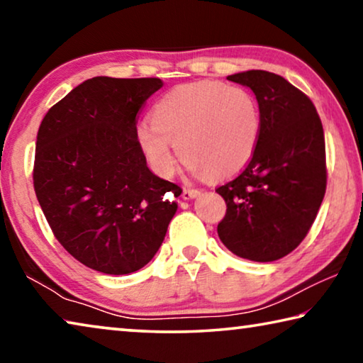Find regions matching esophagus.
I'll use <instances>...</instances> for the list:
<instances>
[{"instance_id": "obj_1", "label": "esophagus", "mask_w": 363, "mask_h": 363, "mask_svg": "<svg viewBox=\"0 0 363 363\" xmlns=\"http://www.w3.org/2000/svg\"><path fill=\"white\" fill-rule=\"evenodd\" d=\"M199 195H200V190H196V189H184L182 190V199L184 200H192Z\"/></svg>"}]
</instances>
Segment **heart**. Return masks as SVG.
I'll return each mask as SVG.
<instances>
[{
  "instance_id": "1",
  "label": "heart",
  "mask_w": 363,
  "mask_h": 363,
  "mask_svg": "<svg viewBox=\"0 0 363 363\" xmlns=\"http://www.w3.org/2000/svg\"><path fill=\"white\" fill-rule=\"evenodd\" d=\"M259 131V106L248 89L205 79L160 97L152 121L138 125L136 139L162 176L174 173L177 144L190 173L224 179L247 167Z\"/></svg>"
}]
</instances>
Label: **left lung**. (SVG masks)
<instances>
[{
    "label": "left lung",
    "mask_w": 363,
    "mask_h": 363,
    "mask_svg": "<svg viewBox=\"0 0 363 363\" xmlns=\"http://www.w3.org/2000/svg\"><path fill=\"white\" fill-rule=\"evenodd\" d=\"M227 79L253 91L261 131L253 157L235 179L216 189L225 200L218 235L233 255L277 261L304 240L327 189L320 116L284 77L248 70Z\"/></svg>",
    "instance_id": "8db88e82"
}]
</instances>
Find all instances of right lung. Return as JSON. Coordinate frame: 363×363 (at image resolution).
<instances>
[{"instance_id":"add662e5","label":"right lung","mask_w":363,"mask_h":363,"mask_svg":"<svg viewBox=\"0 0 363 363\" xmlns=\"http://www.w3.org/2000/svg\"><path fill=\"white\" fill-rule=\"evenodd\" d=\"M160 78L94 77L48 110L33 187L59 243L110 275L143 269L167 235L182 189L147 168L138 113Z\"/></svg>"}]
</instances>
